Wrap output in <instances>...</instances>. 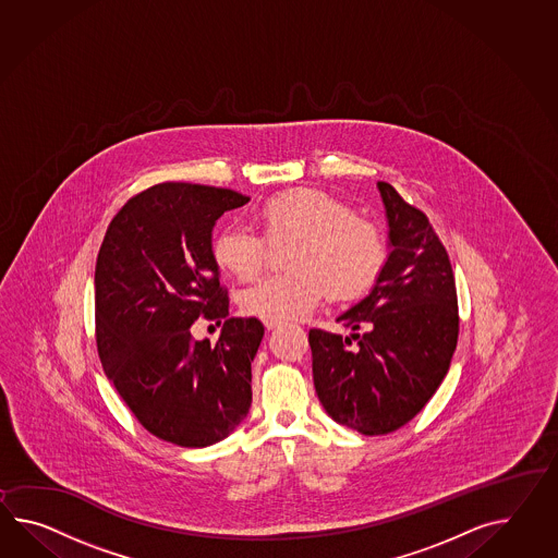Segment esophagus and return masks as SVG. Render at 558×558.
Listing matches in <instances>:
<instances>
[{
    "label": "esophagus",
    "instance_id": "esophagus-1",
    "mask_svg": "<svg viewBox=\"0 0 558 558\" xmlns=\"http://www.w3.org/2000/svg\"><path fill=\"white\" fill-rule=\"evenodd\" d=\"M280 325V320H264V327L266 330H272V328L278 327Z\"/></svg>",
    "mask_w": 558,
    "mask_h": 558
}]
</instances>
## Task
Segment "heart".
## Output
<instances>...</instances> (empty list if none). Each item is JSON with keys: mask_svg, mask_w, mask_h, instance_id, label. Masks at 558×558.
<instances>
[{"mask_svg": "<svg viewBox=\"0 0 558 558\" xmlns=\"http://www.w3.org/2000/svg\"><path fill=\"white\" fill-rule=\"evenodd\" d=\"M258 221L272 244L296 242L288 266L294 272L266 276L245 288L240 308L262 320H292L325 299L365 296L387 259L383 233L353 205L327 191L299 190L276 195L258 209ZM211 256L235 280H252L264 266L266 240L242 223L218 231Z\"/></svg>", "mask_w": 558, "mask_h": 558, "instance_id": "1", "label": "heart"}]
</instances>
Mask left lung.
I'll return each mask as SVG.
<instances>
[{"mask_svg":"<svg viewBox=\"0 0 558 558\" xmlns=\"http://www.w3.org/2000/svg\"><path fill=\"white\" fill-rule=\"evenodd\" d=\"M377 187L389 226L379 278L337 318L351 337L308 332L323 408L363 435L391 434L425 408L448 375L460 330L448 252L429 219L389 183Z\"/></svg>","mask_w":558,"mask_h":558,"instance_id":"obj_1","label":"left lung"}]
</instances>
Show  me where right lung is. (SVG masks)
<instances>
[{"instance_id": "obj_1", "label": "right lung", "mask_w": 558, "mask_h": 558, "mask_svg": "<svg viewBox=\"0 0 558 558\" xmlns=\"http://www.w3.org/2000/svg\"><path fill=\"white\" fill-rule=\"evenodd\" d=\"M242 193L159 183L110 221L95 270L96 347L138 423L181 448L218 444L252 405V361L264 327L228 316L211 256L218 219ZM225 323L219 342L195 341L199 316Z\"/></svg>"}]
</instances>
